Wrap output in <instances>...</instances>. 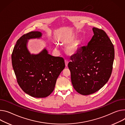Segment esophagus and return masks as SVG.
Returning a JSON list of instances; mask_svg holds the SVG:
<instances>
[{"instance_id":"esophagus-1","label":"esophagus","mask_w":125,"mask_h":125,"mask_svg":"<svg viewBox=\"0 0 125 125\" xmlns=\"http://www.w3.org/2000/svg\"><path fill=\"white\" fill-rule=\"evenodd\" d=\"M69 63V61L67 60V59H65V66H68V64Z\"/></svg>"}]
</instances>
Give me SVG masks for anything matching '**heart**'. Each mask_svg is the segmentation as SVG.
Returning a JSON list of instances; mask_svg holds the SVG:
<instances>
[{
	"label": "heart",
	"instance_id": "heart-1",
	"mask_svg": "<svg viewBox=\"0 0 125 125\" xmlns=\"http://www.w3.org/2000/svg\"><path fill=\"white\" fill-rule=\"evenodd\" d=\"M80 44L79 42H74L69 44L66 47L67 52L70 55H74L79 51Z\"/></svg>",
	"mask_w": 125,
	"mask_h": 125
}]
</instances>
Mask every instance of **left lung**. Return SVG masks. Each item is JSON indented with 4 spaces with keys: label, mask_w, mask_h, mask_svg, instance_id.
<instances>
[{
    "label": "left lung",
    "mask_w": 125,
    "mask_h": 125,
    "mask_svg": "<svg viewBox=\"0 0 125 125\" xmlns=\"http://www.w3.org/2000/svg\"><path fill=\"white\" fill-rule=\"evenodd\" d=\"M94 35L68 63L73 86L83 95L97 92L108 81L115 57L114 47L106 33L93 28Z\"/></svg>",
    "instance_id": "1"
}]
</instances>
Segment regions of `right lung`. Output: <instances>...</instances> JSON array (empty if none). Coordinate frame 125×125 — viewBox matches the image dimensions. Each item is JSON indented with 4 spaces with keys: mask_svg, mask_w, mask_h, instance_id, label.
Wrapping results in <instances>:
<instances>
[{
    "mask_svg": "<svg viewBox=\"0 0 125 125\" xmlns=\"http://www.w3.org/2000/svg\"><path fill=\"white\" fill-rule=\"evenodd\" d=\"M41 36L39 31L22 35L17 41L11 55L18 85L25 93L35 98H45L51 94L57 79L65 67L63 58L51 56L45 48L38 54L30 53L28 40Z\"/></svg>",
    "mask_w": 125,
    "mask_h": 125,
    "instance_id": "right-lung-1",
    "label": "right lung"
}]
</instances>
